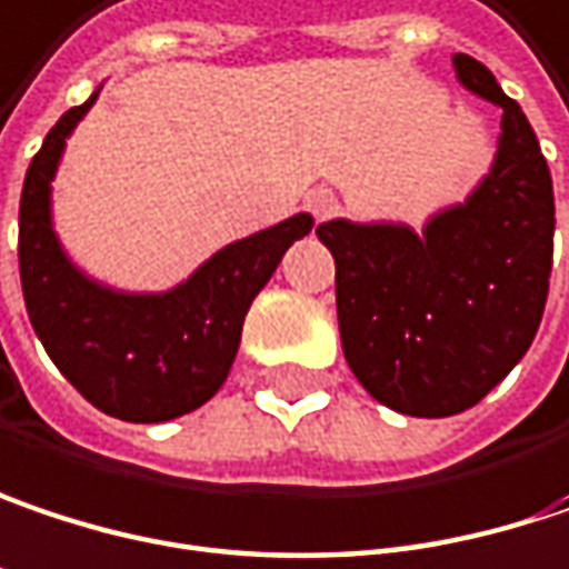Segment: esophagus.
Listing matches in <instances>:
<instances>
[{
    "instance_id": "1",
    "label": "esophagus",
    "mask_w": 569,
    "mask_h": 569,
    "mask_svg": "<svg viewBox=\"0 0 569 569\" xmlns=\"http://www.w3.org/2000/svg\"><path fill=\"white\" fill-rule=\"evenodd\" d=\"M306 208L316 214V221H326V218H332V214H336L338 201L332 191H326V188H316V191H309V194H306Z\"/></svg>"
}]
</instances>
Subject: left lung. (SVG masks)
Here are the masks:
<instances>
[{
    "mask_svg": "<svg viewBox=\"0 0 569 569\" xmlns=\"http://www.w3.org/2000/svg\"><path fill=\"white\" fill-rule=\"evenodd\" d=\"M456 80L501 110L489 172L427 218L319 224L336 257L345 361L378 403L407 417L476 407L525 358L553 260V184L521 107L486 64L452 54Z\"/></svg>",
    "mask_w": 569,
    "mask_h": 569,
    "instance_id": "left-lung-1",
    "label": "left lung"
}]
</instances>
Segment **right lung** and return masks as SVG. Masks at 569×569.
Segmentation results:
<instances>
[{
  "instance_id": "1",
  "label": "right lung",
  "mask_w": 569,
  "mask_h": 569,
  "mask_svg": "<svg viewBox=\"0 0 569 569\" xmlns=\"http://www.w3.org/2000/svg\"><path fill=\"white\" fill-rule=\"evenodd\" d=\"M97 93L100 87L54 123L28 166L19 204L28 319L58 371L97 410L130 423H166L208 403L228 381L250 302L316 221L299 211L240 237L162 292L93 280L54 231L51 181Z\"/></svg>"
}]
</instances>
